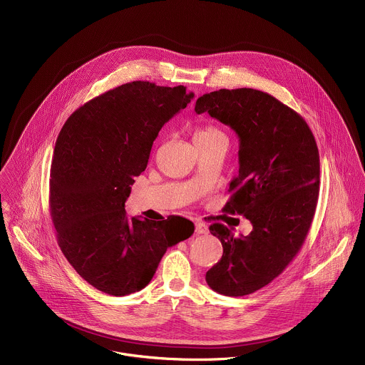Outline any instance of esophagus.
<instances>
[{"instance_id": "obj_1", "label": "esophagus", "mask_w": 365, "mask_h": 365, "mask_svg": "<svg viewBox=\"0 0 365 365\" xmlns=\"http://www.w3.org/2000/svg\"><path fill=\"white\" fill-rule=\"evenodd\" d=\"M208 232V226H207V225H204V223H201V222H197V223H195V233H198V235H207Z\"/></svg>"}]
</instances>
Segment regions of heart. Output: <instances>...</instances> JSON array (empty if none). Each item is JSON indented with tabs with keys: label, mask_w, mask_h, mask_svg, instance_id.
Wrapping results in <instances>:
<instances>
[{
	"label": "heart",
	"mask_w": 365,
	"mask_h": 365,
	"mask_svg": "<svg viewBox=\"0 0 365 365\" xmlns=\"http://www.w3.org/2000/svg\"><path fill=\"white\" fill-rule=\"evenodd\" d=\"M216 140H227V138H226V133L215 125L200 126L194 133L195 143H210Z\"/></svg>",
	"instance_id": "1"
}]
</instances>
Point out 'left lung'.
<instances>
[{"label": "left lung", "instance_id": "obj_1", "mask_svg": "<svg viewBox=\"0 0 365 365\" xmlns=\"http://www.w3.org/2000/svg\"><path fill=\"white\" fill-rule=\"evenodd\" d=\"M195 112H208L237 133L240 167L223 212L253 225L237 237L222 223L209 226L223 255L205 279L222 295H249L277 278L308 236L319 198L316 140L298 112L253 88L204 94Z\"/></svg>", "mask_w": 365, "mask_h": 365}]
</instances>
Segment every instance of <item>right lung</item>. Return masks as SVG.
<instances>
[{
    "label": "right lung",
    "mask_w": 365,
    "mask_h": 365,
    "mask_svg": "<svg viewBox=\"0 0 365 365\" xmlns=\"http://www.w3.org/2000/svg\"><path fill=\"white\" fill-rule=\"evenodd\" d=\"M192 97L184 86L126 83L76 109L58 133L49 184L57 243L78 275L108 295L143 289L167 249L194 233L181 216L156 222L125 210L160 129Z\"/></svg>",
    "instance_id": "1"
}]
</instances>
